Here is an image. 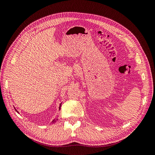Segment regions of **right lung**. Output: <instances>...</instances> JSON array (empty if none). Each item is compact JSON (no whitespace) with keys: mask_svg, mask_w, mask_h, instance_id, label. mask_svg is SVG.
<instances>
[{"mask_svg":"<svg viewBox=\"0 0 155 155\" xmlns=\"http://www.w3.org/2000/svg\"><path fill=\"white\" fill-rule=\"evenodd\" d=\"M61 104H60V106H59V110L61 109ZM15 110H16L17 112H18V111H17L16 109H15ZM55 120H54L52 122H55Z\"/></svg>","mask_w":155,"mask_h":155,"instance_id":"add662e5","label":"right lung"}]
</instances>
